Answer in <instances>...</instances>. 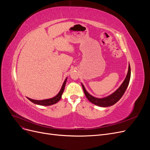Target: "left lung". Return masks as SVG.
Returning <instances> with one entry per match:
<instances>
[{"label": "left lung", "instance_id": "1", "mask_svg": "<svg viewBox=\"0 0 150 150\" xmlns=\"http://www.w3.org/2000/svg\"><path fill=\"white\" fill-rule=\"evenodd\" d=\"M130 77H131V68H130V66L129 65L128 74H127L125 81H123L122 84L121 85L120 87L117 89L115 93H113L112 94H111L110 96L104 98H96L92 96L91 95H90L87 91H86L84 86L82 84L83 89L86 98H88V99L91 103H92L94 104H96V105L101 106V107H108V106L113 105V104H115L116 103H117L120 100L122 96H123V94L125 93L126 90L127 88H128V86L129 84Z\"/></svg>", "mask_w": 150, "mask_h": 150}]
</instances>
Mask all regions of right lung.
I'll return each instance as SVG.
<instances>
[{"mask_svg":"<svg viewBox=\"0 0 150 150\" xmlns=\"http://www.w3.org/2000/svg\"><path fill=\"white\" fill-rule=\"evenodd\" d=\"M66 81H67V78L65 79L64 83H63L59 93L55 97L51 99H44V100H34V99H32L29 98H28V99H29V100H30L31 102L34 103V104H39V105H42V106H50V105H52V104H56V103H57L59 101L61 98V96L63 93V91H64V90Z\"/></svg>","mask_w":150,"mask_h":150,"instance_id":"1","label":"right lung"}]
</instances>
